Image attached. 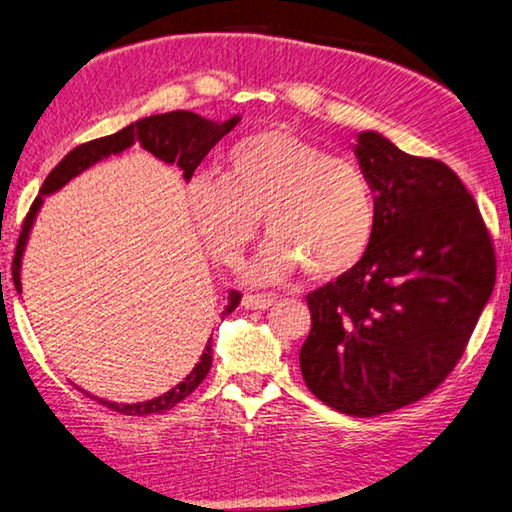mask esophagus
Instances as JSON below:
<instances>
[{
    "instance_id": "obj_1",
    "label": "esophagus",
    "mask_w": 512,
    "mask_h": 512,
    "mask_svg": "<svg viewBox=\"0 0 512 512\" xmlns=\"http://www.w3.org/2000/svg\"><path fill=\"white\" fill-rule=\"evenodd\" d=\"M277 302V295H244L241 297V306L244 309H253V311H264L268 306H273Z\"/></svg>"
}]
</instances>
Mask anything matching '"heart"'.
Wrapping results in <instances>:
<instances>
[{"instance_id":"b5f03b06","label":"heart","mask_w":512,"mask_h":512,"mask_svg":"<svg viewBox=\"0 0 512 512\" xmlns=\"http://www.w3.org/2000/svg\"><path fill=\"white\" fill-rule=\"evenodd\" d=\"M188 203L201 239L228 266L257 237L264 215L273 237L246 268L253 284L282 282L302 264L313 277L345 273L376 232L374 192L360 167L286 129L241 138L224 176H194Z\"/></svg>"}]
</instances>
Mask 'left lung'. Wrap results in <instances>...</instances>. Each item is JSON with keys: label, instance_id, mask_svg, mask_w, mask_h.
<instances>
[{"label": "left lung", "instance_id": "obj_1", "mask_svg": "<svg viewBox=\"0 0 512 512\" xmlns=\"http://www.w3.org/2000/svg\"><path fill=\"white\" fill-rule=\"evenodd\" d=\"M353 154L376 201L360 262L306 295V387L349 416H378L439 387L495 288L497 262L475 199L448 165L360 132Z\"/></svg>", "mask_w": 512, "mask_h": 512}]
</instances>
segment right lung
I'll return each instance as SVG.
<instances>
[{"label":"right lung","mask_w":512,"mask_h":512,"mask_svg":"<svg viewBox=\"0 0 512 512\" xmlns=\"http://www.w3.org/2000/svg\"><path fill=\"white\" fill-rule=\"evenodd\" d=\"M241 116H232L224 123H215V120H208L199 114H192V111H170V114H156V116H147L136 120V123L127 125L120 129V132L105 136V138H96V141L82 143L76 150H71L64 159L53 167L51 174L46 176L40 194H37L33 206L29 210V215L24 219V226L20 232V239H17V248H15V257H13V284L17 288V293H22V257L26 244H29V235L31 228L35 224L37 212H40L44 197L49 194L62 190L71 179H76L78 174L89 170L91 165H96L102 159H109V156L120 154L138 143L143 150L152 152L156 159L179 167L183 172V179L190 181L194 170H197L199 163L206 159L208 152L215 147L221 138H224L230 129H235ZM241 302V293L230 291L228 293V304L226 309L221 311V320L224 315H230L237 309V304ZM212 367V338L208 340L206 349H203L201 358L194 369L185 376L179 385H174L170 392H165L161 396L152 398V401H143V403H111L105 401V398H98L94 394H89L98 401L100 405L109 407V410L127 414V416H145V414H161L165 410H172L176 403H181L185 396H190L194 389L201 385V380L208 376V371Z\"/></svg>","instance_id":"add662e5"}]
</instances>
